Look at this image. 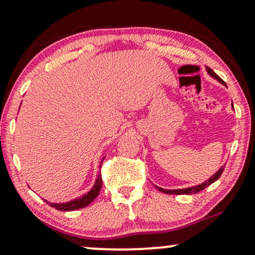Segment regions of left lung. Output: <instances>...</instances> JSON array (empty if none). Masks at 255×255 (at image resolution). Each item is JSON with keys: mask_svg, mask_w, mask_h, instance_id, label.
<instances>
[{"mask_svg": "<svg viewBox=\"0 0 255 255\" xmlns=\"http://www.w3.org/2000/svg\"><path fill=\"white\" fill-rule=\"evenodd\" d=\"M206 72L209 73L210 77H212L213 79H216V80L219 81V83H221L222 85H224V86H227L224 81L222 80V79L219 78L218 75L216 74V73L213 72L211 68H209V67H206ZM233 109H234V108H233ZM224 166H225V165H222L221 168H219L218 170L216 171L215 174H213L211 177L207 178V180L205 181V182H203V183L197 184V186L188 187V188H182V189H164V188H160V187H157V186H156V187H157L158 191L165 193V194H176V195H181V194H193V193H198V192L203 191V189L206 188V187H209L210 184H212L213 182H215V181H217L218 178L221 177L222 172H223V170H224Z\"/></svg>", "mask_w": 255, "mask_h": 255, "instance_id": "8db88e82", "label": "left lung"}]
</instances>
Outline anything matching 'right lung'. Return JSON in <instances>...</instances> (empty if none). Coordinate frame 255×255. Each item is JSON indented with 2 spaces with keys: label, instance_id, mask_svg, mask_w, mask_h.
<instances>
[{
  "label": "right lung",
  "instance_id": "1",
  "mask_svg": "<svg viewBox=\"0 0 255 255\" xmlns=\"http://www.w3.org/2000/svg\"><path fill=\"white\" fill-rule=\"evenodd\" d=\"M104 158L105 157H103V159H102V163H103ZM102 163H101V165H102ZM101 188H102V175H101V172H99L92 188H91L90 191L86 193V194H84L83 197L73 199V200L68 201V203H58L57 204V203H49V201H46V200L45 201L50 205L51 207L58 210V211H74V210L83 209V207L87 206V205H90L91 203H92V201L98 197L99 192H101Z\"/></svg>",
  "mask_w": 255,
  "mask_h": 255
}]
</instances>
